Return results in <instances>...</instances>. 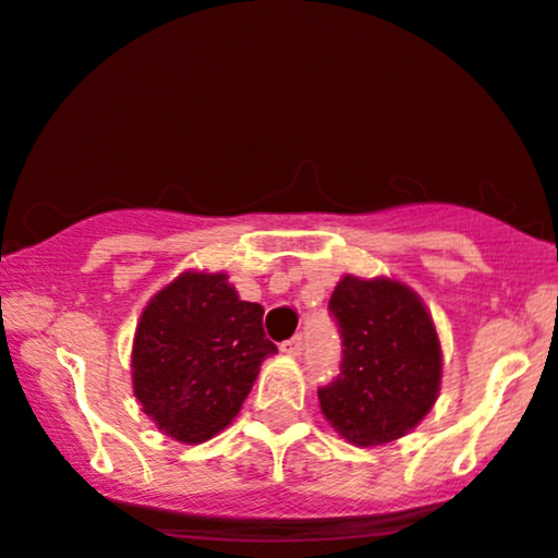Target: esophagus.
<instances>
[{"mask_svg": "<svg viewBox=\"0 0 558 558\" xmlns=\"http://www.w3.org/2000/svg\"><path fill=\"white\" fill-rule=\"evenodd\" d=\"M280 350H283L286 355H291V357H299V355H302V350H304V339L299 337V333H296V337H291L289 342H283V344H280Z\"/></svg>", "mask_w": 558, "mask_h": 558, "instance_id": "1", "label": "esophagus"}]
</instances>
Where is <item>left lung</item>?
I'll return each instance as SVG.
<instances>
[{
  "label": "left lung",
  "instance_id": "8db88e82",
  "mask_svg": "<svg viewBox=\"0 0 558 558\" xmlns=\"http://www.w3.org/2000/svg\"><path fill=\"white\" fill-rule=\"evenodd\" d=\"M328 310L342 331V372L320 387V412L355 447H383L425 420L444 353L417 291L396 278L344 275Z\"/></svg>",
  "mask_w": 558,
  "mask_h": 558
}]
</instances>
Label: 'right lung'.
Segmentation results:
<instances>
[{
  "label": "right lung",
  "mask_w": 558,
  "mask_h": 558,
  "mask_svg": "<svg viewBox=\"0 0 558 558\" xmlns=\"http://www.w3.org/2000/svg\"><path fill=\"white\" fill-rule=\"evenodd\" d=\"M264 307L225 272L184 269L146 302L131 377L141 412L179 444H203L238 417L267 355Z\"/></svg>",
  "instance_id": "add662e5"
}]
</instances>
